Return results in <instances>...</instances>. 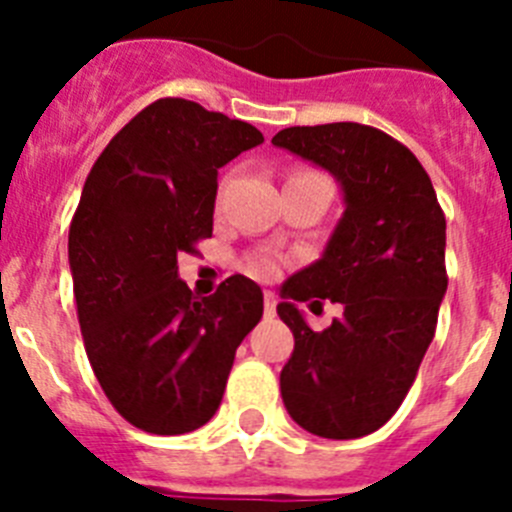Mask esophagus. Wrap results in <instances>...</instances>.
Here are the masks:
<instances>
[{"label":"esophagus","mask_w":512,"mask_h":512,"mask_svg":"<svg viewBox=\"0 0 512 512\" xmlns=\"http://www.w3.org/2000/svg\"><path fill=\"white\" fill-rule=\"evenodd\" d=\"M264 315L266 318H274V315H277V297L271 295V292L264 295Z\"/></svg>","instance_id":"esophagus-1"}]
</instances>
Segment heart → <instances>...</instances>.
Listing matches in <instances>:
<instances>
[{
  "label": "heart",
  "instance_id": "heart-1",
  "mask_svg": "<svg viewBox=\"0 0 512 512\" xmlns=\"http://www.w3.org/2000/svg\"><path fill=\"white\" fill-rule=\"evenodd\" d=\"M310 171H302V174L295 176H305ZM246 269L248 274H253L256 279H274L279 274V259L277 256H271V253H253L246 259Z\"/></svg>",
  "mask_w": 512,
  "mask_h": 512
}]
</instances>
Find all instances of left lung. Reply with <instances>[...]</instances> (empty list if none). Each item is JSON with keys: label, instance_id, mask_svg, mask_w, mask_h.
<instances>
[{"label": "left lung", "instance_id": "1", "mask_svg": "<svg viewBox=\"0 0 512 512\" xmlns=\"http://www.w3.org/2000/svg\"><path fill=\"white\" fill-rule=\"evenodd\" d=\"M271 143L330 171L343 210L323 256L282 287L295 336L282 400L305 431L361 438L382 428L413 387L446 295V217L431 176L400 140L359 122L279 130ZM344 307L320 334L297 301Z\"/></svg>", "mask_w": 512, "mask_h": 512}]
</instances>
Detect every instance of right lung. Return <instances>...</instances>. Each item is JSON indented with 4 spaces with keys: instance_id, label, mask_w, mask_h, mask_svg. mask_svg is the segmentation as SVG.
I'll list each match as a JSON object with an SVG mask.
<instances>
[{
    "instance_id": "1",
    "label": "right lung",
    "mask_w": 512,
    "mask_h": 512,
    "mask_svg": "<svg viewBox=\"0 0 512 512\" xmlns=\"http://www.w3.org/2000/svg\"><path fill=\"white\" fill-rule=\"evenodd\" d=\"M264 143L243 120L156 99L107 143L69 228L76 312L112 408L156 436L197 431L223 400L264 295L235 274L194 297L176 256L212 235L217 169Z\"/></svg>"
}]
</instances>
